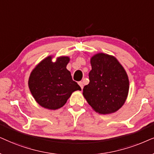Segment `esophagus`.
<instances>
[{
  "label": "esophagus",
  "mask_w": 154,
  "mask_h": 154,
  "mask_svg": "<svg viewBox=\"0 0 154 154\" xmlns=\"http://www.w3.org/2000/svg\"><path fill=\"white\" fill-rule=\"evenodd\" d=\"M78 84H79V85L80 86V87L82 88V89H83V87H84V85H83V82H79Z\"/></svg>",
  "instance_id": "1"
}]
</instances>
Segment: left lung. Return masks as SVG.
<instances>
[{"instance_id":"obj_1","label":"left lung","mask_w":154,"mask_h":154,"mask_svg":"<svg viewBox=\"0 0 154 154\" xmlns=\"http://www.w3.org/2000/svg\"><path fill=\"white\" fill-rule=\"evenodd\" d=\"M89 83L83 96L96 112L110 114L123 106L130 83L124 67L114 56L99 53L91 57Z\"/></svg>"}]
</instances>
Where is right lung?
<instances>
[{"label":"right lung","mask_w":154,"mask_h":154,"mask_svg":"<svg viewBox=\"0 0 154 154\" xmlns=\"http://www.w3.org/2000/svg\"><path fill=\"white\" fill-rule=\"evenodd\" d=\"M48 56L36 65L29 78V88L35 101L47 109H58L66 103L72 92L81 87L72 80L66 66L67 56H60L56 62Z\"/></svg>","instance_id":"1"}]
</instances>
